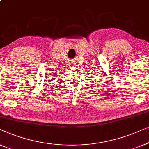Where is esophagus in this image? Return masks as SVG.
<instances>
[{
    "instance_id": "1",
    "label": "esophagus",
    "mask_w": 149,
    "mask_h": 149,
    "mask_svg": "<svg viewBox=\"0 0 149 149\" xmlns=\"http://www.w3.org/2000/svg\"><path fill=\"white\" fill-rule=\"evenodd\" d=\"M72 65H73V64H74V63H72Z\"/></svg>"
}]
</instances>
